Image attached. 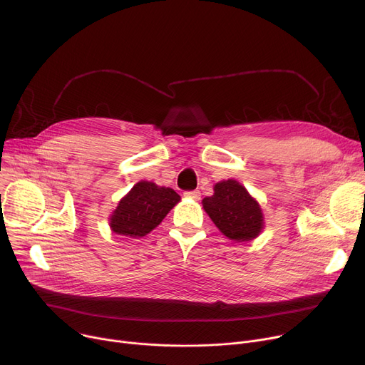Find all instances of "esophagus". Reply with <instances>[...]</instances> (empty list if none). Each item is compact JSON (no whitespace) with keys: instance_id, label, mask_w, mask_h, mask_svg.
<instances>
[{"instance_id":"esophagus-1","label":"esophagus","mask_w":365,"mask_h":365,"mask_svg":"<svg viewBox=\"0 0 365 365\" xmlns=\"http://www.w3.org/2000/svg\"><path fill=\"white\" fill-rule=\"evenodd\" d=\"M185 196L190 197L193 200H199L200 199V192L199 190H189V192H185Z\"/></svg>"}]
</instances>
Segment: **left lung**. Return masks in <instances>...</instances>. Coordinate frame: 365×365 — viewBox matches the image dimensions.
Returning <instances> with one entry per match:
<instances>
[{
    "instance_id": "8db88e82",
    "label": "left lung",
    "mask_w": 365,
    "mask_h": 365,
    "mask_svg": "<svg viewBox=\"0 0 365 365\" xmlns=\"http://www.w3.org/2000/svg\"><path fill=\"white\" fill-rule=\"evenodd\" d=\"M203 210L220 231L237 242L255 238L263 228L259 205L237 180H224L215 185L214 195L202 200Z\"/></svg>"
}]
</instances>
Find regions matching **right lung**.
Returning a JSON list of instances; mask_svg holds the SVG:
<instances>
[{"label":"right lung","instance_id":"obj_1","mask_svg":"<svg viewBox=\"0 0 365 365\" xmlns=\"http://www.w3.org/2000/svg\"><path fill=\"white\" fill-rule=\"evenodd\" d=\"M180 200L170 187H159L151 182H138L124 196L111 217V230L131 238L144 237L158 227Z\"/></svg>","mask_w":365,"mask_h":365}]
</instances>
